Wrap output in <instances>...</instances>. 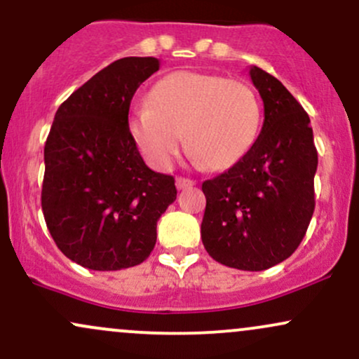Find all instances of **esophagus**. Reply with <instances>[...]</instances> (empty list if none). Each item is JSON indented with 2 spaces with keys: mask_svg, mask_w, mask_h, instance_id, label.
I'll list each match as a JSON object with an SVG mask.
<instances>
[{
  "mask_svg": "<svg viewBox=\"0 0 359 359\" xmlns=\"http://www.w3.org/2000/svg\"><path fill=\"white\" fill-rule=\"evenodd\" d=\"M175 185L179 191H184V189H191L196 185V182H194L192 179H187V177H177L175 179Z\"/></svg>",
  "mask_w": 359,
  "mask_h": 359,
  "instance_id": "esophagus-1",
  "label": "esophagus"
}]
</instances>
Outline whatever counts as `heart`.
<instances>
[{
    "label": "heart",
    "instance_id": "1",
    "mask_svg": "<svg viewBox=\"0 0 359 359\" xmlns=\"http://www.w3.org/2000/svg\"><path fill=\"white\" fill-rule=\"evenodd\" d=\"M261 122V102L248 83L182 70L158 80L149 102L133 107L128 133L155 168L174 163L185 133L189 150L210 168L222 170L252 149Z\"/></svg>",
    "mask_w": 359,
    "mask_h": 359
}]
</instances>
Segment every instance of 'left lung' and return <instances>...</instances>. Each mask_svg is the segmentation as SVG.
Returning a JSON list of instances; mask_svg holds the SVG:
<instances>
[{"label": "left lung", "mask_w": 359, "mask_h": 359, "mask_svg": "<svg viewBox=\"0 0 359 359\" xmlns=\"http://www.w3.org/2000/svg\"><path fill=\"white\" fill-rule=\"evenodd\" d=\"M264 103L252 149L205 180L202 243L209 256L241 271H264L301 244L314 212L318 152L309 116L273 75L249 68Z\"/></svg>", "instance_id": "8db88e82"}]
</instances>
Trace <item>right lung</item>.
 <instances>
[{"mask_svg": "<svg viewBox=\"0 0 359 359\" xmlns=\"http://www.w3.org/2000/svg\"><path fill=\"white\" fill-rule=\"evenodd\" d=\"M158 68L154 56L116 60L55 114L41 209L58 249L86 269L144 262L157 241V221L177 198L174 177L147 167L128 133L133 95Z\"/></svg>", "mask_w": 359, "mask_h": 359, "instance_id": "right-lung-1", "label": "right lung"}]
</instances>
